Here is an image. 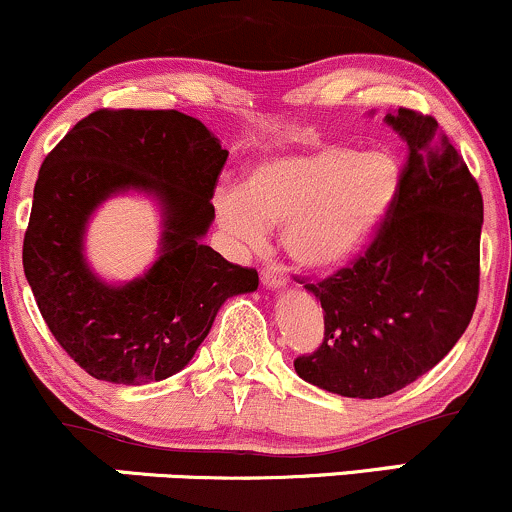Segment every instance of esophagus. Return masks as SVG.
<instances>
[{"instance_id": "1", "label": "esophagus", "mask_w": 512, "mask_h": 512, "mask_svg": "<svg viewBox=\"0 0 512 512\" xmlns=\"http://www.w3.org/2000/svg\"><path fill=\"white\" fill-rule=\"evenodd\" d=\"M260 276H262V284L269 286V289H281V286L286 284L284 267H281V264H276V262L267 264V267L262 269Z\"/></svg>"}]
</instances>
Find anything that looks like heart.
<instances>
[{"label": "heart", "mask_w": 512, "mask_h": 512, "mask_svg": "<svg viewBox=\"0 0 512 512\" xmlns=\"http://www.w3.org/2000/svg\"><path fill=\"white\" fill-rule=\"evenodd\" d=\"M402 187V163L387 149L315 144L264 158L245 190L219 187L216 221L228 236L260 245L269 226H284V245L317 272L342 267L373 238Z\"/></svg>", "instance_id": "b5f03b06"}]
</instances>
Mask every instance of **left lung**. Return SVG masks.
Masks as SVG:
<instances>
[{
  "mask_svg": "<svg viewBox=\"0 0 512 512\" xmlns=\"http://www.w3.org/2000/svg\"><path fill=\"white\" fill-rule=\"evenodd\" d=\"M402 187L373 243L349 267L303 281L325 310V339L293 361L305 383L375 399L428 373L467 330L479 296L484 199L436 117L399 108Z\"/></svg>",
  "mask_w": 512,
  "mask_h": 512,
  "instance_id": "obj_1",
  "label": "left lung"
}]
</instances>
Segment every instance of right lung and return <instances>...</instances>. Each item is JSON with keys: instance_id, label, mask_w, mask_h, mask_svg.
<instances>
[{"instance_id": "add662e5", "label": "right lung", "mask_w": 512, "mask_h": 512, "mask_svg": "<svg viewBox=\"0 0 512 512\" xmlns=\"http://www.w3.org/2000/svg\"><path fill=\"white\" fill-rule=\"evenodd\" d=\"M228 151L178 110H96L45 156L23 238V272L52 337L93 378L166 380L192 361L226 298L260 284L255 269L202 243ZM139 189L164 211L159 260L139 280L105 285L83 257L90 214Z\"/></svg>"}]
</instances>
